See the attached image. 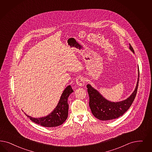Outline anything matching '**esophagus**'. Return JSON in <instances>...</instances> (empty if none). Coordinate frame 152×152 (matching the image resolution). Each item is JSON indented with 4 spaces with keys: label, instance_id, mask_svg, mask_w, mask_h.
I'll return each mask as SVG.
<instances>
[{
    "label": "esophagus",
    "instance_id": "34e87169",
    "mask_svg": "<svg viewBox=\"0 0 152 152\" xmlns=\"http://www.w3.org/2000/svg\"><path fill=\"white\" fill-rule=\"evenodd\" d=\"M76 81V84L80 86H83L85 85V79L82 76H80L79 77H77Z\"/></svg>",
    "mask_w": 152,
    "mask_h": 152
}]
</instances>
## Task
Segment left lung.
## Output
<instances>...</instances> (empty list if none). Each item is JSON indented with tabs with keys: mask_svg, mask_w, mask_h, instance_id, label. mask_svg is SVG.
Instances as JSON below:
<instances>
[{
	"mask_svg": "<svg viewBox=\"0 0 152 152\" xmlns=\"http://www.w3.org/2000/svg\"><path fill=\"white\" fill-rule=\"evenodd\" d=\"M130 49L132 52L134 50L130 44ZM139 80V78L136 88L129 98L120 102H110L104 99L96 90L91 85H87L88 91L89 95V106L93 115L100 120L107 121L117 118L123 115L130 107L136 96Z\"/></svg>",
	"mask_w": 152,
	"mask_h": 152,
	"instance_id": "left-lung-1",
	"label": "left lung"
}]
</instances>
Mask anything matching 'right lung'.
Segmentation results:
<instances>
[{
	"mask_svg": "<svg viewBox=\"0 0 152 152\" xmlns=\"http://www.w3.org/2000/svg\"><path fill=\"white\" fill-rule=\"evenodd\" d=\"M73 91L71 85L68 86L63 91L56 108L47 116L39 118H33L26 115L27 116L34 122L44 127H52L62 125L67 118L68 112L67 100L69 95Z\"/></svg>",
	"mask_w": 152,
	"mask_h": 152,
	"instance_id": "add662e5",
	"label": "right lung"
}]
</instances>
